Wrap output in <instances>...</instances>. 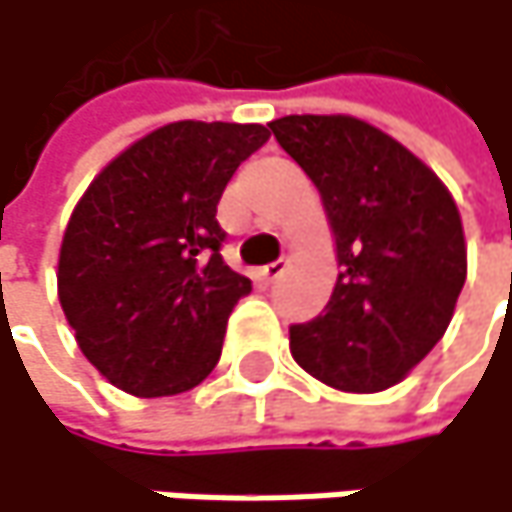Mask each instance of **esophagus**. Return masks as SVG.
Listing matches in <instances>:
<instances>
[{
    "label": "esophagus",
    "mask_w": 512,
    "mask_h": 512,
    "mask_svg": "<svg viewBox=\"0 0 512 512\" xmlns=\"http://www.w3.org/2000/svg\"><path fill=\"white\" fill-rule=\"evenodd\" d=\"M285 270H288V264L285 261H276V264H267V267H261V282H267V285H273L276 279H282L285 276Z\"/></svg>",
    "instance_id": "1"
}]
</instances>
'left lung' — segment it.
I'll list each match as a JSON object with an SVG mask.
<instances>
[{
	"mask_svg": "<svg viewBox=\"0 0 512 512\" xmlns=\"http://www.w3.org/2000/svg\"><path fill=\"white\" fill-rule=\"evenodd\" d=\"M270 128L321 191L342 267L324 315L291 327V354L327 387L381 393L450 327L468 276L456 200L432 167L363 119L303 113Z\"/></svg>",
	"mask_w": 512,
	"mask_h": 512,
	"instance_id": "8db88e82",
	"label": "left lung"
}]
</instances>
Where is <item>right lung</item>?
Listing matches in <instances>:
<instances>
[{
    "mask_svg": "<svg viewBox=\"0 0 512 512\" xmlns=\"http://www.w3.org/2000/svg\"><path fill=\"white\" fill-rule=\"evenodd\" d=\"M270 140L258 122H170L119 152L77 200L59 248V303L83 357L131 396H176L218 363L251 291L221 258L215 209Z\"/></svg>",
    "mask_w": 512,
    "mask_h": 512,
    "instance_id": "add662e5",
    "label": "right lung"
}]
</instances>
